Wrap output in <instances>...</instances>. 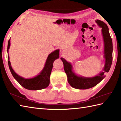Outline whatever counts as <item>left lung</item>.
<instances>
[{
	"label": "left lung",
	"instance_id": "8db88e82",
	"mask_svg": "<svg viewBox=\"0 0 121 121\" xmlns=\"http://www.w3.org/2000/svg\"><path fill=\"white\" fill-rule=\"evenodd\" d=\"M98 25L101 28V33L104 42V65L102 71L93 77H84L74 72L72 64L63 58H61L64 65V70L66 74L68 81L73 88L78 89H87L95 86L99 83L106 76L104 73L109 72L112 62L113 45L112 40L107 25L99 20L95 21Z\"/></svg>",
	"mask_w": 121,
	"mask_h": 121
}]
</instances>
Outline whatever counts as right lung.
I'll use <instances>...</instances> for the list:
<instances>
[{
	"label": "right lung",
	"mask_w": 121,
	"mask_h": 121,
	"mask_svg": "<svg viewBox=\"0 0 121 121\" xmlns=\"http://www.w3.org/2000/svg\"><path fill=\"white\" fill-rule=\"evenodd\" d=\"M10 46V38L7 47L8 62L10 72L13 78L24 88L32 91H37L47 87L50 83V75L55 60L59 58V49H56L48 55L43 70L37 75L32 78H25L16 73L12 69L9 56V49Z\"/></svg>",
	"instance_id": "add662e5"
}]
</instances>
